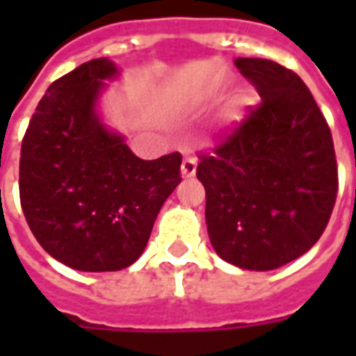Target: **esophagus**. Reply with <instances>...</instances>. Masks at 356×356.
<instances>
[{"label": "esophagus", "instance_id": "obj_1", "mask_svg": "<svg viewBox=\"0 0 356 356\" xmlns=\"http://www.w3.org/2000/svg\"><path fill=\"white\" fill-rule=\"evenodd\" d=\"M196 165H198V160L194 156H185V160L181 163V175L185 179H191L196 175Z\"/></svg>", "mask_w": 356, "mask_h": 356}]
</instances>
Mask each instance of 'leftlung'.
<instances>
[{
	"label": "left lung",
	"instance_id": "obj_1",
	"mask_svg": "<svg viewBox=\"0 0 356 356\" xmlns=\"http://www.w3.org/2000/svg\"><path fill=\"white\" fill-rule=\"evenodd\" d=\"M261 104L196 177L206 188L209 242L223 261L273 270L321 238L337 194L332 133L298 74L267 58H234Z\"/></svg>",
	"mask_w": 356,
	"mask_h": 356
}]
</instances>
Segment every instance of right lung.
I'll use <instances>...</instances> for the list:
<instances>
[{
  "label": "right lung",
  "mask_w": 356,
  "mask_h": 356,
  "mask_svg": "<svg viewBox=\"0 0 356 356\" xmlns=\"http://www.w3.org/2000/svg\"><path fill=\"white\" fill-rule=\"evenodd\" d=\"M114 60L93 58L53 81L20 148V204L40 246L66 267L122 270L145 252L181 154L140 160L101 112Z\"/></svg>",
  "instance_id": "1"
}]
</instances>
